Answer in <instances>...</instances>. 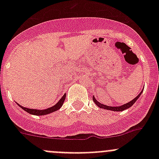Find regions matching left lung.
Returning <instances> with one entry per match:
<instances>
[{
    "mask_svg": "<svg viewBox=\"0 0 159 159\" xmlns=\"http://www.w3.org/2000/svg\"><path fill=\"white\" fill-rule=\"evenodd\" d=\"M142 91H143V89H142V91H141L140 94H139V95L137 96L136 98H134L133 100H131V102H129V103L127 104H125V105H121V106H118V107H111V106H107V105H103V104H101L100 102H98L97 100L95 99V98L93 96V101H94V103L97 105V106H98L99 108H104V109H107V110H111V111H122L125 110V109H128V108H129L130 107L132 106L134 104V102H136V101L138 100V98H139V97H140V95L142 94Z\"/></svg>",
    "mask_w": 159,
    "mask_h": 159,
    "instance_id": "obj_1",
    "label": "left lung"
}]
</instances>
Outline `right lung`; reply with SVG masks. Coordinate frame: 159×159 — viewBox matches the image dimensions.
Listing matches in <instances>:
<instances>
[{
    "instance_id": "1",
    "label": "right lung",
    "mask_w": 159,
    "mask_h": 159,
    "mask_svg": "<svg viewBox=\"0 0 159 159\" xmlns=\"http://www.w3.org/2000/svg\"><path fill=\"white\" fill-rule=\"evenodd\" d=\"M65 98H66V94H65L63 95V97H62L59 100V102H57L56 105H54L53 107H51V108H47V109H44V110L31 109V108H25V107L21 106V105H18V104H17V105H18L19 106H20V108H22V109H24L25 111L28 112V113L31 114V115H48V114H50V113H52V112L55 111H57L58 109H60L61 107L63 105L64 101L65 100Z\"/></svg>"
}]
</instances>
